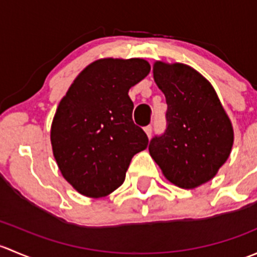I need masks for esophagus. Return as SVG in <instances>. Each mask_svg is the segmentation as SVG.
<instances>
[{
	"label": "esophagus",
	"mask_w": 257,
	"mask_h": 257,
	"mask_svg": "<svg viewBox=\"0 0 257 257\" xmlns=\"http://www.w3.org/2000/svg\"><path fill=\"white\" fill-rule=\"evenodd\" d=\"M144 132H145V134H147V136H148V138H150V136H152V132H153L152 125L145 126V128H144Z\"/></svg>",
	"instance_id": "obj_1"
}]
</instances>
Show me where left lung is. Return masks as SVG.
<instances>
[{
    "label": "left lung",
    "instance_id": "obj_1",
    "mask_svg": "<svg viewBox=\"0 0 257 257\" xmlns=\"http://www.w3.org/2000/svg\"><path fill=\"white\" fill-rule=\"evenodd\" d=\"M153 76L167 99L168 128L149 154L168 181L195 189L214 179L234 144V128L211 83L188 64L155 61Z\"/></svg>",
    "mask_w": 257,
    "mask_h": 257
}]
</instances>
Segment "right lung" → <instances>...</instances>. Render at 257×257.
Here are the masks:
<instances>
[{
	"mask_svg": "<svg viewBox=\"0 0 257 257\" xmlns=\"http://www.w3.org/2000/svg\"><path fill=\"white\" fill-rule=\"evenodd\" d=\"M149 72L143 58L97 59L59 102L51 124L52 152L62 177L82 195L112 194L124 183L132 158L147 149L128 92Z\"/></svg>",
	"mask_w": 257,
	"mask_h": 257,
	"instance_id": "obj_1",
	"label": "right lung"
}]
</instances>
